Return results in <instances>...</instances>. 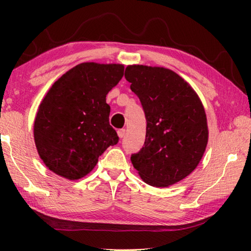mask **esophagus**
Wrapping results in <instances>:
<instances>
[{
	"label": "esophagus",
	"mask_w": 251,
	"mask_h": 251,
	"mask_svg": "<svg viewBox=\"0 0 251 251\" xmlns=\"http://www.w3.org/2000/svg\"><path fill=\"white\" fill-rule=\"evenodd\" d=\"M125 133H126V130L124 129V128H122V129H118L117 130V135H118V137L120 138H123L125 136Z\"/></svg>",
	"instance_id": "34e87169"
}]
</instances>
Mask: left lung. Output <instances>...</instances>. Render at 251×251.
<instances>
[{
  "label": "left lung",
  "instance_id": "8db88e82",
  "mask_svg": "<svg viewBox=\"0 0 251 251\" xmlns=\"http://www.w3.org/2000/svg\"><path fill=\"white\" fill-rule=\"evenodd\" d=\"M125 78L147 122L144 146L130 157L136 171L154 187L184 179L197 167L208 142L201 100L179 75L164 67L127 66Z\"/></svg>",
  "mask_w": 251,
  "mask_h": 251
}]
</instances>
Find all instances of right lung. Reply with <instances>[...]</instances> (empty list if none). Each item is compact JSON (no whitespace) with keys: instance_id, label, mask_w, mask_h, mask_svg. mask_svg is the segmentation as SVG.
I'll list each match as a JSON object with an SVG mask.
<instances>
[{"instance_id":"add662e5","label":"right lung","mask_w":251,"mask_h":251,"mask_svg":"<svg viewBox=\"0 0 251 251\" xmlns=\"http://www.w3.org/2000/svg\"><path fill=\"white\" fill-rule=\"evenodd\" d=\"M124 75L121 64L82 63L53 84L34 123L39 155L53 173L74 180L118 143L106 95Z\"/></svg>"}]
</instances>
